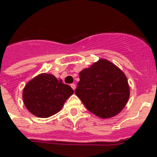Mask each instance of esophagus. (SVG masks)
Listing matches in <instances>:
<instances>
[{
    "label": "esophagus",
    "instance_id": "1",
    "mask_svg": "<svg viewBox=\"0 0 157 157\" xmlns=\"http://www.w3.org/2000/svg\"><path fill=\"white\" fill-rule=\"evenodd\" d=\"M71 87H72V88H73V90H75L76 89V84H71V85H70Z\"/></svg>",
    "mask_w": 157,
    "mask_h": 157
}]
</instances>
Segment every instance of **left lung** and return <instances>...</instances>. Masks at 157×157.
<instances>
[{"label":"left lung","mask_w":157,"mask_h":157,"mask_svg":"<svg viewBox=\"0 0 157 157\" xmlns=\"http://www.w3.org/2000/svg\"><path fill=\"white\" fill-rule=\"evenodd\" d=\"M75 94L88 111L103 118L118 114L126 106L129 88L126 75L116 65L101 59L79 73Z\"/></svg>","instance_id":"left-lung-1"}]
</instances>
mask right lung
I'll list each match as a JSON object with an SVG mask.
<instances>
[{
  "label": "right lung",
  "instance_id": "obj_1",
  "mask_svg": "<svg viewBox=\"0 0 157 157\" xmlns=\"http://www.w3.org/2000/svg\"><path fill=\"white\" fill-rule=\"evenodd\" d=\"M73 92V88L61 80L51 74L43 73L27 84L23 99L31 114L39 118H48L62 109Z\"/></svg>",
  "mask_w": 157,
  "mask_h": 157
}]
</instances>
